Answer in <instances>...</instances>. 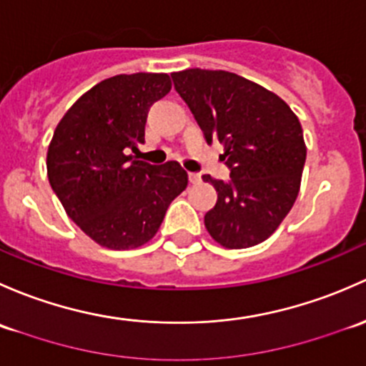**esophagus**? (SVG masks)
<instances>
[{
  "instance_id": "esophagus-1",
  "label": "esophagus",
  "mask_w": 366,
  "mask_h": 366,
  "mask_svg": "<svg viewBox=\"0 0 366 366\" xmlns=\"http://www.w3.org/2000/svg\"><path fill=\"white\" fill-rule=\"evenodd\" d=\"M188 179H190V183H194V184L202 182V178H201V174H199V172H190V174H188Z\"/></svg>"
}]
</instances>
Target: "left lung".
Returning a JSON list of instances; mask_svg holds the SVG:
<instances>
[{
    "label": "left lung",
    "instance_id": "obj_1",
    "mask_svg": "<svg viewBox=\"0 0 366 366\" xmlns=\"http://www.w3.org/2000/svg\"><path fill=\"white\" fill-rule=\"evenodd\" d=\"M208 142L220 141L231 182L202 176L218 201L204 225L225 248H248L269 238L295 204L307 160L300 119L262 86L225 70L171 74Z\"/></svg>",
    "mask_w": 366,
    "mask_h": 366
}]
</instances>
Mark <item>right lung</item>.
<instances>
[{
    "mask_svg": "<svg viewBox=\"0 0 366 366\" xmlns=\"http://www.w3.org/2000/svg\"><path fill=\"white\" fill-rule=\"evenodd\" d=\"M169 92L167 74L114 75L84 93L56 127L49 183L66 214L102 247L148 243L187 188L178 162L152 165L128 155L144 142L149 107Z\"/></svg>",
    "mask_w": 366,
    "mask_h": 366,
    "instance_id": "1",
    "label": "right lung"
}]
</instances>
